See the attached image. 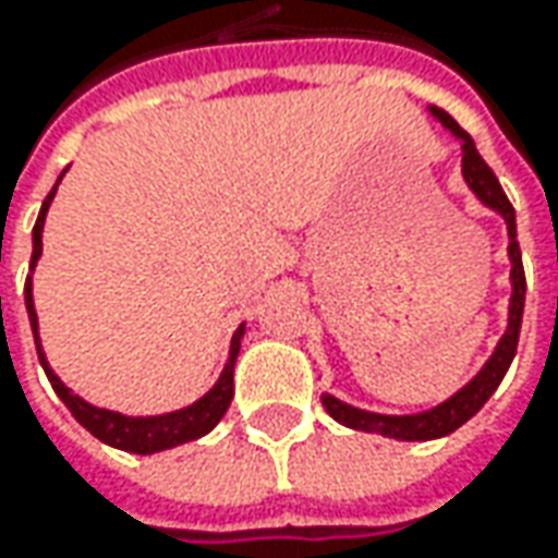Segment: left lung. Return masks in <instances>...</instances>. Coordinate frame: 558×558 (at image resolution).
Instances as JSON below:
<instances>
[{
  "label": "left lung",
  "mask_w": 558,
  "mask_h": 558,
  "mask_svg": "<svg viewBox=\"0 0 558 558\" xmlns=\"http://www.w3.org/2000/svg\"><path fill=\"white\" fill-rule=\"evenodd\" d=\"M435 118L462 142V180L465 185L475 192V198L482 204H487L490 210H497L506 220V232H509V264H512V298H509V326H506L500 344L494 348L490 360L482 366V373L475 375L465 388H460L450 400H444L438 407L425 410V413H413V416H381V413H369V410H356L351 403L338 400L332 395H323V407L326 413L348 425V428H356V432H373V435H385V438L397 440H435L457 432L462 422L475 416L487 403V397L497 391V385L504 381L506 369L515 356V348H519V332H522V313H525V267H522V251H519V239H515V207L506 198L504 185L494 177V170L484 163V158L478 155L472 136L462 130L457 120L450 118L444 108H428Z\"/></svg>",
  "instance_id": "8db88e82"
}]
</instances>
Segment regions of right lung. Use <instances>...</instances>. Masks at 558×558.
Wrapping results in <instances>:
<instances>
[{
    "label": "right lung",
    "mask_w": 558,
    "mask_h": 558,
    "mask_svg": "<svg viewBox=\"0 0 558 558\" xmlns=\"http://www.w3.org/2000/svg\"><path fill=\"white\" fill-rule=\"evenodd\" d=\"M64 177V173H61ZM58 177V183H61ZM58 183L52 185V192L46 195V202L39 207V217H36V226H33V257L31 269L36 267L39 254H43V223H46V214H49V204H52L54 192H58ZM24 301H27V316H31V329L33 341H36V354H39V363L52 381L54 395L64 400V407L71 410V416L86 428L93 432L98 440L118 447V450H126V453H158V450H170V447H180L185 440H195L207 435L220 418L226 416L229 410V400L235 395V385H232V366H235V356H239V348H242V335H245V326H239V332L232 335V348H229V360H226L223 375L217 378V385L202 397L195 400L192 407H183L177 413H163V416H123V413H114V410H98L93 403H86L83 397H76L58 375L49 369L46 363V354H43V344H39V332H36V311H33V286L31 276H27V286H24Z\"/></svg>",
    "instance_id": "right-lung-1"
}]
</instances>
